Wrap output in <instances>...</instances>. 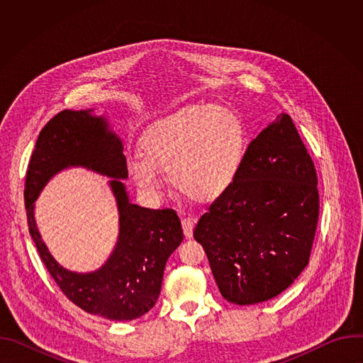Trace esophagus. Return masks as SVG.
Listing matches in <instances>:
<instances>
[{
  "label": "esophagus",
  "instance_id": "obj_1",
  "mask_svg": "<svg viewBox=\"0 0 363 363\" xmlns=\"http://www.w3.org/2000/svg\"><path fill=\"white\" fill-rule=\"evenodd\" d=\"M181 223H182V230H184L185 238H191L192 237V228H194V224H195V218L185 217V218H182Z\"/></svg>",
  "mask_w": 363,
  "mask_h": 363
}]
</instances>
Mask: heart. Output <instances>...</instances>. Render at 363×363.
I'll list each match as a JSON object with an SVG mask.
<instances>
[{
    "label": "heart",
    "instance_id": "1",
    "mask_svg": "<svg viewBox=\"0 0 363 363\" xmlns=\"http://www.w3.org/2000/svg\"><path fill=\"white\" fill-rule=\"evenodd\" d=\"M244 146V125L233 111L216 105L186 106L143 130L142 157L129 158L128 171L147 198L160 196L158 171H162L179 192L206 203L234 182Z\"/></svg>",
    "mask_w": 363,
    "mask_h": 363
}]
</instances>
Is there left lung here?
I'll use <instances>...</instances> for the list:
<instances>
[{"label":"left lung","mask_w":363,"mask_h":363,"mask_svg":"<svg viewBox=\"0 0 363 363\" xmlns=\"http://www.w3.org/2000/svg\"><path fill=\"white\" fill-rule=\"evenodd\" d=\"M319 218L318 175L280 113L252 139L231 186L198 221L220 293L240 306L270 300L304 270Z\"/></svg>","instance_id":"left-lung-1"}]
</instances>
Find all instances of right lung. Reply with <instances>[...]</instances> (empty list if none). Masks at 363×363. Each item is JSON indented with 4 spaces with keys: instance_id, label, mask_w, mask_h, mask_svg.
<instances>
[{
    "instance_id": "1",
    "label": "right lung",
    "mask_w": 363,
    "mask_h": 363,
    "mask_svg": "<svg viewBox=\"0 0 363 363\" xmlns=\"http://www.w3.org/2000/svg\"><path fill=\"white\" fill-rule=\"evenodd\" d=\"M83 167L110 179L117 201L120 233L108 260L87 274L63 268L42 241L35 221V201L57 173ZM122 139L105 115L94 109L63 111L40 132L26 179V210L31 238L63 293L84 312L109 320H133L155 306L168 257L184 240L172 210H149L132 203Z\"/></svg>"
}]
</instances>
